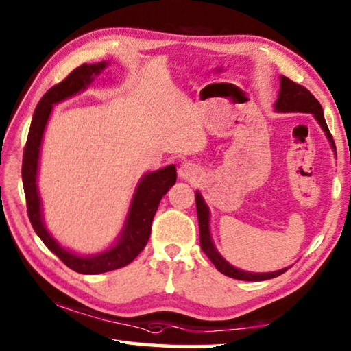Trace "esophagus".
<instances>
[{
    "instance_id": "1",
    "label": "esophagus",
    "mask_w": 351,
    "mask_h": 351,
    "mask_svg": "<svg viewBox=\"0 0 351 351\" xmlns=\"http://www.w3.org/2000/svg\"><path fill=\"white\" fill-rule=\"evenodd\" d=\"M180 176L182 180H195L198 176V169L197 165L192 162H186L180 167Z\"/></svg>"
}]
</instances>
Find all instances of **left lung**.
<instances>
[{
  "instance_id": "left-lung-1",
  "label": "left lung",
  "mask_w": 351,
  "mask_h": 351,
  "mask_svg": "<svg viewBox=\"0 0 351 351\" xmlns=\"http://www.w3.org/2000/svg\"><path fill=\"white\" fill-rule=\"evenodd\" d=\"M277 111H299V112H311L314 117L317 119L320 127L324 128L326 138L331 142L332 150H336L335 141L330 133L326 122L324 119L322 105L319 104V100L313 96V94L306 90L305 86L299 85L293 80H289L288 77H282L280 79V93H278V99L276 102ZM195 201H197V212H198V223H199V245L203 252L210 258V261L215 265V268L221 272V274L237 278V280H246V282H260V280H268V278H274L277 276L283 274L287 269H280L276 272H266V274H252V272L240 271L234 268L232 265H229L221 255L217 252V249L213 247V243L210 240L209 232V209L204 203V199L201 198V195L197 192L195 193Z\"/></svg>"
}]
</instances>
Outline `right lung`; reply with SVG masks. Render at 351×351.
<instances>
[{
	"label": "right lung",
	"instance_id": "obj_1",
	"mask_svg": "<svg viewBox=\"0 0 351 351\" xmlns=\"http://www.w3.org/2000/svg\"><path fill=\"white\" fill-rule=\"evenodd\" d=\"M106 68L105 62L86 64L83 63L75 68L73 73L58 82L51 90H47L35 108L31 128H29L27 141L23 152V187L27 206V217L37 235L45 243L49 251L54 252L64 265L79 274H102V272L123 268L138 257L142 249L145 247L152 232V221L158 210L159 201L167 193V190L176 182L175 165H167L153 173H148L139 182L136 190L132 207H130L125 228L114 246L108 251L91 257H80L63 249L47 232L43 218H41V206L37 190V170L40 158V145L43 138L47 119L52 111V105L62 102L66 97L74 96L75 93L90 85L94 75L102 73Z\"/></svg>",
	"mask_w": 351,
	"mask_h": 351
}]
</instances>
